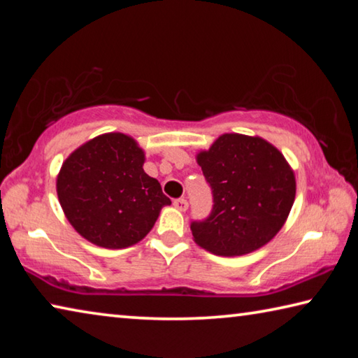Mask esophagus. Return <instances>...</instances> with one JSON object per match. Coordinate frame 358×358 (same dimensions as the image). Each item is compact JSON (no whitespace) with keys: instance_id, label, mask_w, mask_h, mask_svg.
<instances>
[{"instance_id":"obj_1","label":"esophagus","mask_w":358,"mask_h":358,"mask_svg":"<svg viewBox=\"0 0 358 358\" xmlns=\"http://www.w3.org/2000/svg\"><path fill=\"white\" fill-rule=\"evenodd\" d=\"M173 207L180 210V211H186L187 210V201H186V199H177V201H173Z\"/></svg>"}]
</instances>
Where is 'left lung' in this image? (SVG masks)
Instances as JSON below:
<instances>
[{"instance_id": "left-lung-1", "label": "left lung", "mask_w": 358, "mask_h": 358, "mask_svg": "<svg viewBox=\"0 0 358 358\" xmlns=\"http://www.w3.org/2000/svg\"><path fill=\"white\" fill-rule=\"evenodd\" d=\"M197 164L213 192V210L191 224L196 243L217 256H243L280 232L295 201V175L265 138L222 134Z\"/></svg>"}]
</instances>
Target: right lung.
I'll return each mask as SVG.
<instances>
[{"instance_id": "obj_1", "label": "right lung", "mask_w": 358, "mask_h": 358, "mask_svg": "<svg viewBox=\"0 0 358 358\" xmlns=\"http://www.w3.org/2000/svg\"><path fill=\"white\" fill-rule=\"evenodd\" d=\"M145 153L131 136L107 132L85 142L57 177L66 217L90 243L128 248L147 237L161 208L171 205L159 181L143 171Z\"/></svg>"}]
</instances>
